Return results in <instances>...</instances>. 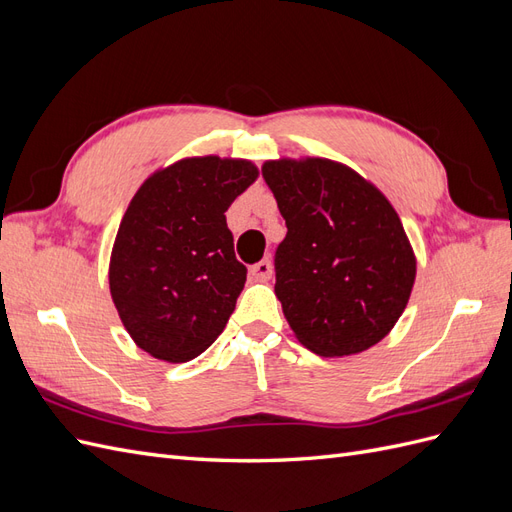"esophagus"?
<instances>
[{
  "label": "esophagus",
  "mask_w": 512,
  "mask_h": 512,
  "mask_svg": "<svg viewBox=\"0 0 512 512\" xmlns=\"http://www.w3.org/2000/svg\"><path fill=\"white\" fill-rule=\"evenodd\" d=\"M252 277H256V280H269L271 273H273V265L271 260H260L256 262V265L250 269Z\"/></svg>",
  "instance_id": "obj_1"
}]
</instances>
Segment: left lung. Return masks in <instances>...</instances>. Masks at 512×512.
<instances>
[{
  "label": "left lung",
  "mask_w": 512,
  "mask_h": 512,
  "mask_svg": "<svg viewBox=\"0 0 512 512\" xmlns=\"http://www.w3.org/2000/svg\"><path fill=\"white\" fill-rule=\"evenodd\" d=\"M286 239L275 294L299 342L320 356L363 352L404 314L416 258L393 205L352 168L324 160L262 166Z\"/></svg>",
  "instance_id": "obj_1"
}]
</instances>
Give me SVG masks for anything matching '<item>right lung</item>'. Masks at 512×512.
<instances>
[{
	"instance_id": "right-lung-1",
	"label": "right lung",
	"mask_w": 512,
	"mask_h": 512,
	"mask_svg": "<svg viewBox=\"0 0 512 512\" xmlns=\"http://www.w3.org/2000/svg\"><path fill=\"white\" fill-rule=\"evenodd\" d=\"M256 177L247 160L203 156L156 170L138 188L108 267L113 303L138 348L185 363L224 331L247 275L224 213Z\"/></svg>"
}]
</instances>
